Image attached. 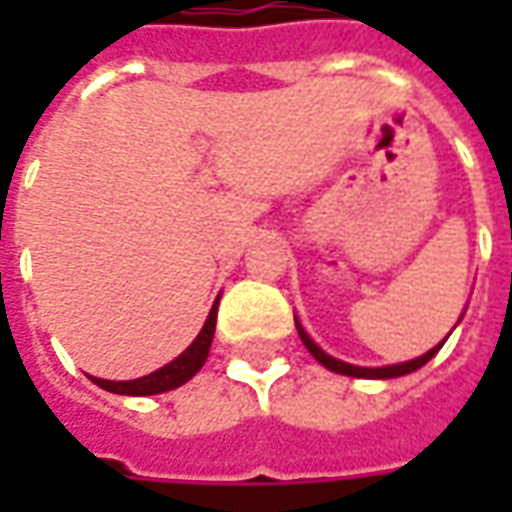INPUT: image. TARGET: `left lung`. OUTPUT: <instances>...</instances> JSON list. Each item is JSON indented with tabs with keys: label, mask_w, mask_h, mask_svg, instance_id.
Returning a JSON list of instances; mask_svg holds the SVG:
<instances>
[{
	"label": "left lung",
	"mask_w": 512,
	"mask_h": 512,
	"mask_svg": "<svg viewBox=\"0 0 512 512\" xmlns=\"http://www.w3.org/2000/svg\"><path fill=\"white\" fill-rule=\"evenodd\" d=\"M296 329H299V337L301 343L307 345V351H310L318 362H321L326 370H332V373H340V376H351V378H397V376H408V373H414V370H419L422 365H428L433 356L439 354V348L444 345V340H441L436 348H430L428 354L417 356V359H411V362H403V365H389V367H356V365H348V362H340V359H334V356H329L323 348H318L315 345V340H312L310 334L301 329V323L296 321Z\"/></svg>",
	"instance_id": "8db88e82"
}]
</instances>
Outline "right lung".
Listing matches in <instances>:
<instances>
[{
    "label": "right lung",
    "mask_w": 512,
    "mask_h": 512,
    "mask_svg": "<svg viewBox=\"0 0 512 512\" xmlns=\"http://www.w3.org/2000/svg\"><path fill=\"white\" fill-rule=\"evenodd\" d=\"M216 310H219V299L213 301L211 312H208V321L202 326V332L197 334V340L178 356L172 359L169 365H164L156 373L150 376L134 378V381H106V378H93V384H98L106 392H115V395H158V392H169V389H178L180 384H186L191 376L200 373V367L205 365L208 359V351H211L213 332H216Z\"/></svg>",
    "instance_id": "right-lung-1"
}]
</instances>
